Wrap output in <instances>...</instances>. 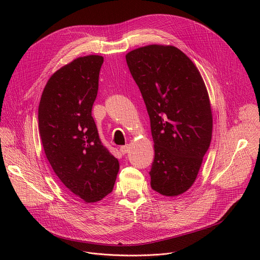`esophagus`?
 <instances>
[{"label": "esophagus", "instance_id": "1", "mask_svg": "<svg viewBox=\"0 0 260 260\" xmlns=\"http://www.w3.org/2000/svg\"><path fill=\"white\" fill-rule=\"evenodd\" d=\"M119 150H120V152H121L122 154H125V153H127V152H128V150H129V145H124V146H121V147L119 148Z\"/></svg>", "mask_w": 260, "mask_h": 260}]
</instances>
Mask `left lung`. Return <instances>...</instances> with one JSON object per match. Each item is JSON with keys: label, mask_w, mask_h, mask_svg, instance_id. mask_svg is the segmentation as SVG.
Returning a JSON list of instances; mask_svg holds the SVG:
<instances>
[{"label": "left lung", "mask_w": 260, "mask_h": 260, "mask_svg": "<svg viewBox=\"0 0 260 260\" xmlns=\"http://www.w3.org/2000/svg\"><path fill=\"white\" fill-rule=\"evenodd\" d=\"M126 62L150 117L153 190L177 197L194 183L212 139L207 87L191 59L171 45L129 51Z\"/></svg>", "instance_id": "1"}]
</instances>
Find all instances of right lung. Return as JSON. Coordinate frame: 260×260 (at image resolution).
<instances>
[{"label":"right lung","instance_id":"1","mask_svg":"<svg viewBox=\"0 0 260 260\" xmlns=\"http://www.w3.org/2000/svg\"><path fill=\"white\" fill-rule=\"evenodd\" d=\"M103 61L101 55H86L58 69L44 87L38 110L49 164L68 190L88 204L112 191L119 171L91 116Z\"/></svg>","mask_w":260,"mask_h":260}]
</instances>
